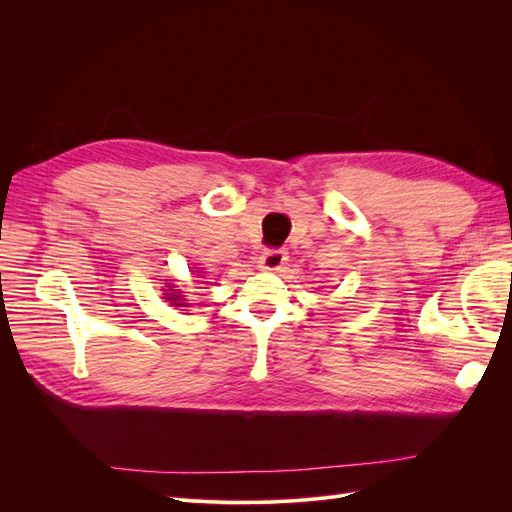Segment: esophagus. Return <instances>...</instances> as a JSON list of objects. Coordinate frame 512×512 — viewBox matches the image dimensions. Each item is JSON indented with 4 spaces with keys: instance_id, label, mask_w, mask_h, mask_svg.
Masks as SVG:
<instances>
[{
    "instance_id": "34e87169",
    "label": "esophagus",
    "mask_w": 512,
    "mask_h": 512,
    "mask_svg": "<svg viewBox=\"0 0 512 512\" xmlns=\"http://www.w3.org/2000/svg\"><path fill=\"white\" fill-rule=\"evenodd\" d=\"M286 258L288 256L284 250H267V252H262V256L258 258V267L262 271H277L284 265Z\"/></svg>"
}]
</instances>
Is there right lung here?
<instances>
[{
    "mask_svg": "<svg viewBox=\"0 0 512 512\" xmlns=\"http://www.w3.org/2000/svg\"><path fill=\"white\" fill-rule=\"evenodd\" d=\"M168 290H170V292H166V299H168L170 303H173V305H183V303H181V294H179V292H173V290H175L173 286H168Z\"/></svg>",
    "mask_w": 512,
    "mask_h": 512,
    "instance_id": "add662e5",
    "label": "right lung"
}]
</instances>
